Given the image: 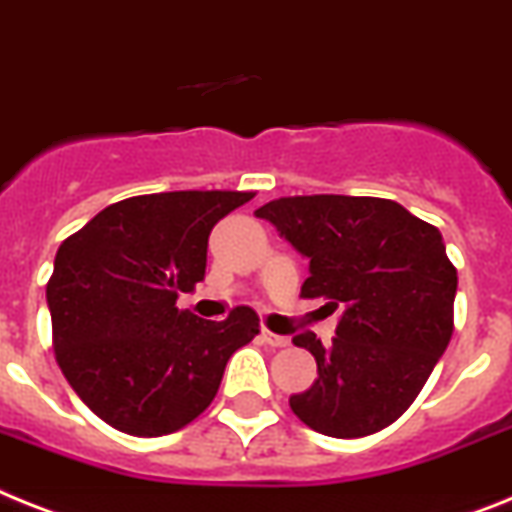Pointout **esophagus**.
<instances>
[{"label":"esophagus","instance_id":"1","mask_svg":"<svg viewBox=\"0 0 512 512\" xmlns=\"http://www.w3.org/2000/svg\"><path fill=\"white\" fill-rule=\"evenodd\" d=\"M263 341L268 343V346H273V349H286V346H289V338L276 336V333H270L268 328H263Z\"/></svg>","mask_w":512,"mask_h":512}]
</instances>
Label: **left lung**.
I'll return each mask as SVG.
<instances>
[{
  "mask_svg": "<svg viewBox=\"0 0 512 512\" xmlns=\"http://www.w3.org/2000/svg\"><path fill=\"white\" fill-rule=\"evenodd\" d=\"M309 257L304 299L341 312L333 346L294 336L317 362L289 406L320 435L367 437L409 409L453 336L458 273L442 234L382 197H278L255 210Z\"/></svg>",
  "mask_w": 512,
  "mask_h": 512,
  "instance_id": "left-lung-1",
  "label": "left lung"
}]
</instances>
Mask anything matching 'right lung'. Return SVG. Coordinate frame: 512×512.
I'll use <instances>...</instances> for the list:
<instances>
[{"label":"right lung","instance_id":"1","mask_svg":"<svg viewBox=\"0 0 512 512\" xmlns=\"http://www.w3.org/2000/svg\"><path fill=\"white\" fill-rule=\"evenodd\" d=\"M249 200L229 190L127 197L59 247L46 283L54 356L80 401L124 435L195 422L231 354L260 333L252 307L221 322L176 307L205 278L213 226Z\"/></svg>","mask_w":512,"mask_h":512}]
</instances>
